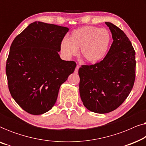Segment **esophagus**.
I'll return each mask as SVG.
<instances>
[{"mask_svg":"<svg viewBox=\"0 0 146 146\" xmlns=\"http://www.w3.org/2000/svg\"><path fill=\"white\" fill-rule=\"evenodd\" d=\"M79 66H76V68H75V70H74V72L75 73H78V69H79Z\"/></svg>","mask_w":146,"mask_h":146,"instance_id":"1","label":"esophagus"}]
</instances>
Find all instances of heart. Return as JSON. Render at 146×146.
<instances>
[{"label": "heart", "instance_id": "heart-1", "mask_svg": "<svg viewBox=\"0 0 146 146\" xmlns=\"http://www.w3.org/2000/svg\"><path fill=\"white\" fill-rule=\"evenodd\" d=\"M111 35L104 29L95 27H84L72 32L70 39H64L61 42V52L69 58L78 53L89 63L101 61L108 51L111 43Z\"/></svg>", "mask_w": 146, "mask_h": 146}]
</instances>
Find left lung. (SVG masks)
<instances>
[{
  "label": "left lung",
  "instance_id": "8db88e82",
  "mask_svg": "<svg viewBox=\"0 0 146 146\" xmlns=\"http://www.w3.org/2000/svg\"><path fill=\"white\" fill-rule=\"evenodd\" d=\"M113 42L104 58L80 68L79 90L83 104L90 111L106 113L117 108L128 96L135 77V52L120 29L105 23Z\"/></svg>",
  "mask_w": 146,
  "mask_h": 146
}]
</instances>
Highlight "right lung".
I'll list each match as a JSON object with an SVG mask.
<instances>
[{
    "label": "right lung",
    "instance_id": "1",
    "mask_svg": "<svg viewBox=\"0 0 146 146\" xmlns=\"http://www.w3.org/2000/svg\"><path fill=\"white\" fill-rule=\"evenodd\" d=\"M69 29L35 22L14 39L6 64L10 93L27 112L40 115L55 104L60 86L76 64L60 58L61 42Z\"/></svg>",
    "mask_w": 146,
    "mask_h": 146
}]
</instances>
